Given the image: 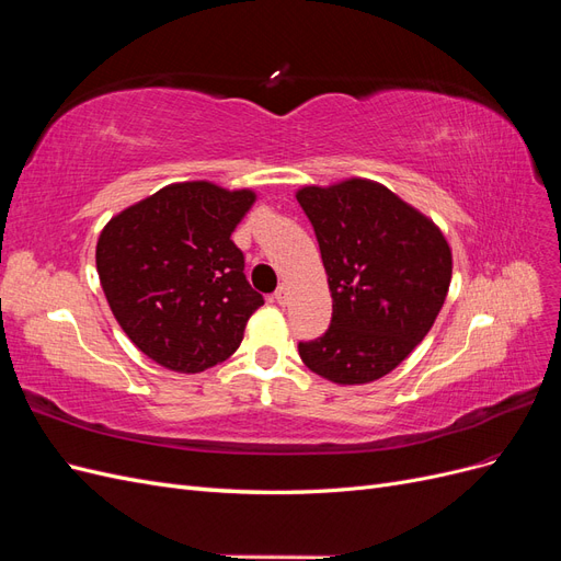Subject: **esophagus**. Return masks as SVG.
<instances>
[{"label": "esophagus", "mask_w": 561, "mask_h": 561, "mask_svg": "<svg viewBox=\"0 0 561 561\" xmlns=\"http://www.w3.org/2000/svg\"><path fill=\"white\" fill-rule=\"evenodd\" d=\"M274 299L283 307V304H287V299H290V287H287L285 283H280L278 290L274 293Z\"/></svg>", "instance_id": "34e87169"}]
</instances>
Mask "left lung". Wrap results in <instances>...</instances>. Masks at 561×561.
<instances>
[{"mask_svg": "<svg viewBox=\"0 0 561 561\" xmlns=\"http://www.w3.org/2000/svg\"><path fill=\"white\" fill-rule=\"evenodd\" d=\"M301 210L316 231L332 293L328 332L299 342L322 379L369 383L410 355L443 309L451 250L426 215L369 180L304 186Z\"/></svg>", "mask_w": 561, "mask_h": 561, "instance_id": "left-lung-1", "label": "left lung"}]
</instances>
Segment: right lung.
<instances>
[{
    "mask_svg": "<svg viewBox=\"0 0 561 561\" xmlns=\"http://www.w3.org/2000/svg\"><path fill=\"white\" fill-rule=\"evenodd\" d=\"M254 194L180 182L112 217L95 248L100 285L118 325L147 358L203 371L241 346L254 293L231 241Z\"/></svg>",
    "mask_w": 561,
    "mask_h": 561,
    "instance_id": "right-lung-1",
    "label": "right lung"
}]
</instances>
